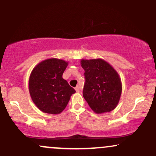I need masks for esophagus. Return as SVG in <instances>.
Here are the masks:
<instances>
[{
	"instance_id": "34e87169",
	"label": "esophagus",
	"mask_w": 156,
	"mask_h": 156,
	"mask_svg": "<svg viewBox=\"0 0 156 156\" xmlns=\"http://www.w3.org/2000/svg\"><path fill=\"white\" fill-rule=\"evenodd\" d=\"M75 89H76V91L77 92H79L80 90V88L79 86H77L76 88H75Z\"/></svg>"
}]
</instances>
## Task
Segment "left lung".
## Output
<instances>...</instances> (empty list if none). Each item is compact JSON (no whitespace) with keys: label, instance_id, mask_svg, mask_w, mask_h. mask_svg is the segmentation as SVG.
Listing matches in <instances>:
<instances>
[{"label":"left lung","instance_id":"8db88e82","mask_svg":"<svg viewBox=\"0 0 156 156\" xmlns=\"http://www.w3.org/2000/svg\"><path fill=\"white\" fill-rule=\"evenodd\" d=\"M85 71L83 96L93 112H112L120 99L122 83L117 71L101 58L80 61Z\"/></svg>","mask_w":156,"mask_h":156}]
</instances>
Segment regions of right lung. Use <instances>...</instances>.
<instances>
[{
  "mask_svg": "<svg viewBox=\"0 0 156 156\" xmlns=\"http://www.w3.org/2000/svg\"><path fill=\"white\" fill-rule=\"evenodd\" d=\"M68 62L48 58L37 64L30 75L28 88L31 98L39 110L52 114H60L76 92L62 75Z\"/></svg>",
  "mask_w": 156,
  "mask_h": 156,
  "instance_id": "obj_1",
  "label": "right lung"
}]
</instances>
